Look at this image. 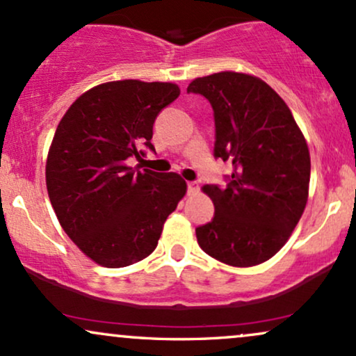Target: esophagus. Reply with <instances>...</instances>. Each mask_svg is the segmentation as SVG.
Listing matches in <instances>:
<instances>
[{
	"mask_svg": "<svg viewBox=\"0 0 356 356\" xmlns=\"http://www.w3.org/2000/svg\"><path fill=\"white\" fill-rule=\"evenodd\" d=\"M187 191H189V194H195V192H199V184L197 182H187Z\"/></svg>",
	"mask_w": 356,
	"mask_h": 356,
	"instance_id": "esophagus-1",
	"label": "esophagus"
}]
</instances>
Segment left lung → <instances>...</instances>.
<instances>
[{
	"instance_id": "8db88e82",
	"label": "left lung",
	"mask_w": 356,
	"mask_h": 356,
	"mask_svg": "<svg viewBox=\"0 0 356 356\" xmlns=\"http://www.w3.org/2000/svg\"><path fill=\"white\" fill-rule=\"evenodd\" d=\"M214 110V155L232 162L226 189L204 186L214 219L195 229L214 259L249 268L271 259L303 216L309 191V149L291 110L266 81L241 72L192 80Z\"/></svg>"
}]
</instances>
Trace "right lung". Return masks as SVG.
Segmentation results:
<instances>
[{
  "instance_id": "obj_1",
  "label": "right lung",
  "mask_w": 356,
  "mask_h": 356,
  "mask_svg": "<svg viewBox=\"0 0 356 356\" xmlns=\"http://www.w3.org/2000/svg\"><path fill=\"white\" fill-rule=\"evenodd\" d=\"M181 95L169 81L117 80L87 90L61 117L47 157V191L60 226L85 256L124 268L154 251L186 195L179 174L134 169L155 117Z\"/></svg>"
}]
</instances>
